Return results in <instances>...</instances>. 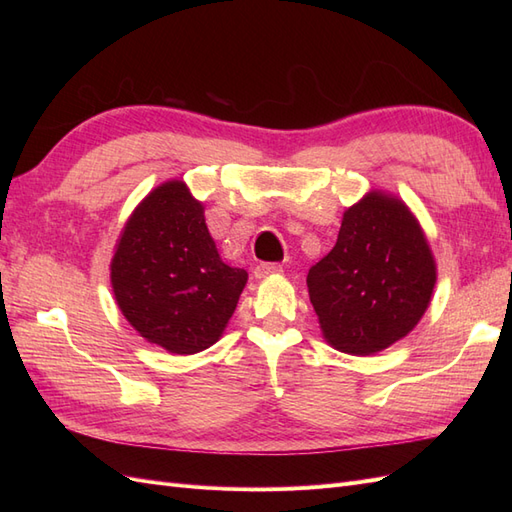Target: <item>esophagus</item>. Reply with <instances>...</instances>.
<instances>
[{
    "label": "esophagus",
    "mask_w": 512,
    "mask_h": 512,
    "mask_svg": "<svg viewBox=\"0 0 512 512\" xmlns=\"http://www.w3.org/2000/svg\"><path fill=\"white\" fill-rule=\"evenodd\" d=\"M284 267L280 262H260V265L254 267V275L256 277H267V275H275V273H282Z\"/></svg>",
    "instance_id": "34e87169"
}]
</instances>
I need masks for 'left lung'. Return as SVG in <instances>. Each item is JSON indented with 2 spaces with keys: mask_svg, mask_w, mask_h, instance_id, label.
<instances>
[{
  "mask_svg": "<svg viewBox=\"0 0 512 512\" xmlns=\"http://www.w3.org/2000/svg\"><path fill=\"white\" fill-rule=\"evenodd\" d=\"M436 286V262L408 207L367 194L344 213L333 250L307 273V290L327 342L374 354L406 337Z\"/></svg>",
  "mask_w": 512,
  "mask_h": 512,
  "instance_id": "1",
  "label": "left lung"
}]
</instances>
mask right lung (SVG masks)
<instances>
[{
	"label": "right lung",
	"instance_id": "right-lung-1",
	"mask_svg": "<svg viewBox=\"0 0 512 512\" xmlns=\"http://www.w3.org/2000/svg\"><path fill=\"white\" fill-rule=\"evenodd\" d=\"M117 305L147 342L194 354L218 342L247 282L224 265L203 205L168 181L136 207L111 265Z\"/></svg>",
	"mask_w": 512,
	"mask_h": 512
}]
</instances>
